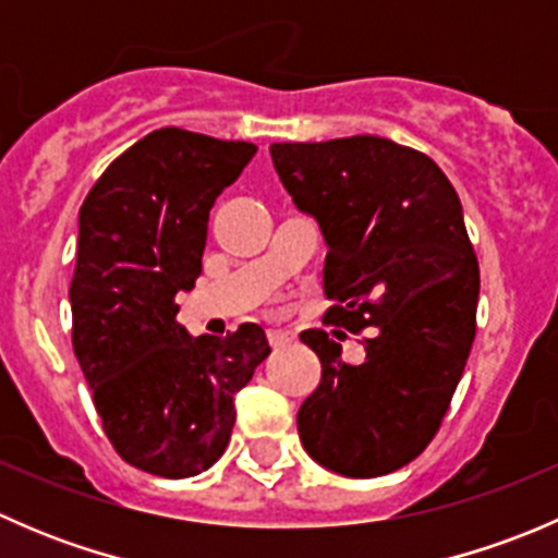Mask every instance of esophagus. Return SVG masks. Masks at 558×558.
I'll return each instance as SVG.
<instances>
[{"mask_svg": "<svg viewBox=\"0 0 558 558\" xmlns=\"http://www.w3.org/2000/svg\"><path fill=\"white\" fill-rule=\"evenodd\" d=\"M267 337H269V345L272 348H283V345H291V342H294V331H289V329H269Z\"/></svg>", "mask_w": 558, "mask_h": 558, "instance_id": "obj_1", "label": "esophagus"}]
</instances>
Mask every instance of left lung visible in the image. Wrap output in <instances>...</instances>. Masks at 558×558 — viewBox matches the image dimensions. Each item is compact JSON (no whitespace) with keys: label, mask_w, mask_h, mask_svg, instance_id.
<instances>
[{"label":"left lung","mask_w":558,"mask_h":558,"mask_svg":"<svg viewBox=\"0 0 558 558\" xmlns=\"http://www.w3.org/2000/svg\"><path fill=\"white\" fill-rule=\"evenodd\" d=\"M269 154L329 245L324 320L369 329L362 364L342 362L324 329L300 335L320 359L300 440L331 472L388 475L437 435L475 340L481 269L461 202L429 156L373 134L272 143Z\"/></svg>","instance_id":"obj_1"}]
</instances>
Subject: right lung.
<instances>
[{"mask_svg": "<svg viewBox=\"0 0 558 558\" xmlns=\"http://www.w3.org/2000/svg\"><path fill=\"white\" fill-rule=\"evenodd\" d=\"M253 156V143L156 129L107 167L81 207L72 348L107 440L150 475L216 464L234 393L269 356L258 324L189 337L174 320V296L202 272L210 207Z\"/></svg>", "mask_w": 558, "mask_h": 558, "instance_id": "add662e5", "label": "right lung"}]
</instances>
